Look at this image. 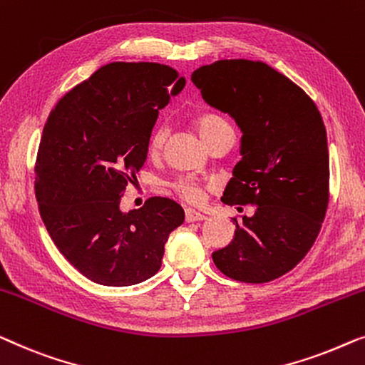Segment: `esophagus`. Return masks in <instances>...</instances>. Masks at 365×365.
<instances>
[{
  "instance_id": "obj_1",
  "label": "esophagus",
  "mask_w": 365,
  "mask_h": 365,
  "mask_svg": "<svg viewBox=\"0 0 365 365\" xmlns=\"http://www.w3.org/2000/svg\"><path fill=\"white\" fill-rule=\"evenodd\" d=\"M205 218H207V217H205V215H202L200 212H197V210H193V208L185 210V220H187L188 223H192V222H203Z\"/></svg>"
}]
</instances>
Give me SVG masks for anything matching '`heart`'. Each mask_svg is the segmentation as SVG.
Returning a JSON list of instances; mask_svg holds the SVG:
<instances>
[{"label":"heart","instance_id":"heart-1","mask_svg":"<svg viewBox=\"0 0 365 365\" xmlns=\"http://www.w3.org/2000/svg\"><path fill=\"white\" fill-rule=\"evenodd\" d=\"M193 127L195 130L198 132V135L203 138L205 143L212 140L215 135H218L220 132L225 130H232V127L223 117H220L217 114H200L193 119ZM167 127H157L155 130L152 132L150 142H148V152L152 155H157V153L162 152L163 145H165L167 140ZM173 192L185 200L188 203H198L203 200V193H205V187L200 182L195 180V178L190 177H182L177 178L175 182L172 183Z\"/></svg>","mask_w":365,"mask_h":365}]
</instances>
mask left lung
<instances>
[{"instance_id":"left-lung-1","label":"left lung","mask_w":365,"mask_h":365,"mask_svg":"<svg viewBox=\"0 0 365 365\" xmlns=\"http://www.w3.org/2000/svg\"><path fill=\"white\" fill-rule=\"evenodd\" d=\"M215 109L243 132L241 153L222 202L253 205L233 218L235 238L212 255L228 278L268 283L312 248L329 203V150L314 101L261 61L222 59L192 74ZM241 210V208H238Z\"/></svg>"}]
</instances>
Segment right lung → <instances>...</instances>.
<instances>
[{
    "label": "right lung",
    "mask_w": 365,
    "mask_h": 365,
    "mask_svg": "<svg viewBox=\"0 0 365 365\" xmlns=\"http://www.w3.org/2000/svg\"><path fill=\"white\" fill-rule=\"evenodd\" d=\"M183 86L170 66L110 63L61 97L46 120L34 165L41 218L64 258L97 284L152 278L168 235L183 223L170 198L119 208L145 163L158 110Z\"/></svg>",
    "instance_id": "1"
}]
</instances>
